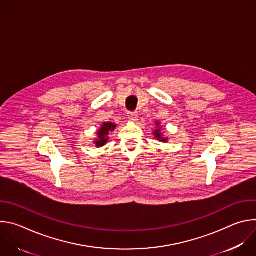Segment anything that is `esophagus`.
Instances as JSON below:
<instances>
[{
    "label": "esophagus",
    "instance_id": "obj_1",
    "mask_svg": "<svg viewBox=\"0 0 256 256\" xmlns=\"http://www.w3.org/2000/svg\"><path fill=\"white\" fill-rule=\"evenodd\" d=\"M128 120H132V122H136L138 120V114L136 112H128Z\"/></svg>",
    "mask_w": 256,
    "mask_h": 256
}]
</instances>
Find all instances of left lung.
Masks as SVG:
<instances>
[{"label": "left lung", "mask_w": 256, "mask_h": 256, "mask_svg": "<svg viewBox=\"0 0 256 256\" xmlns=\"http://www.w3.org/2000/svg\"><path fill=\"white\" fill-rule=\"evenodd\" d=\"M158 124V126H159V124ZM154 134H155V136H156V138H158V140H161V142H166V140H166V138H161V132H160V130H155V132H154Z\"/></svg>", "instance_id": "obj_1"}]
</instances>
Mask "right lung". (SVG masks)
<instances>
[{"instance_id":"1","label":"right lung","mask_w":256,"mask_h":256,"mask_svg":"<svg viewBox=\"0 0 256 256\" xmlns=\"http://www.w3.org/2000/svg\"><path fill=\"white\" fill-rule=\"evenodd\" d=\"M116 124H112V122H105L103 124L102 128L100 130H98V140L95 142V144L97 146V147H101V146L105 144L108 140V134L110 130H114L116 128Z\"/></svg>"}]
</instances>
